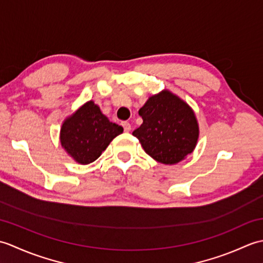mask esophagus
<instances>
[{"instance_id": "esophagus-1", "label": "esophagus", "mask_w": 263, "mask_h": 263, "mask_svg": "<svg viewBox=\"0 0 263 263\" xmlns=\"http://www.w3.org/2000/svg\"><path fill=\"white\" fill-rule=\"evenodd\" d=\"M121 124H122L123 128H124L125 132L131 131V124H130V123H128V122H126V121H125V122H122Z\"/></svg>"}]
</instances>
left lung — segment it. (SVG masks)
Masks as SVG:
<instances>
[{"instance_id": "obj_1", "label": "left lung", "mask_w": 263, "mask_h": 263, "mask_svg": "<svg viewBox=\"0 0 263 263\" xmlns=\"http://www.w3.org/2000/svg\"><path fill=\"white\" fill-rule=\"evenodd\" d=\"M143 123L132 135L150 157L165 165L183 160L193 152L199 126L191 107L170 91L152 96L139 110Z\"/></svg>"}]
</instances>
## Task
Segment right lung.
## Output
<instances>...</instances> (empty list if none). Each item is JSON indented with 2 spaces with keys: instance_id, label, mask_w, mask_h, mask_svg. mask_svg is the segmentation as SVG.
<instances>
[{
  "instance_id": "1",
  "label": "right lung",
  "mask_w": 263,
  "mask_h": 263,
  "mask_svg": "<svg viewBox=\"0 0 263 263\" xmlns=\"http://www.w3.org/2000/svg\"><path fill=\"white\" fill-rule=\"evenodd\" d=\"M122 132L123 127L109 122L90 100L64 121L60 139L72 158L87 165L96 160Z\"/></svg>"
}]
</instances>
